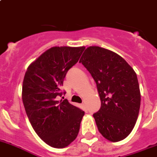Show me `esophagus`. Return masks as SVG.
Listing matches in <instances>:
<instances>
[{
  "label": "esophagus",
  "instance_id": "1",
  "mask_svg": "<svg viewBox=\"0 0 157 157\" xmlns=\"http://www.w3.org/2000/svg\"><path fill=\"white\" fill-rule=\"evenodd\" d=\"M81 105H82V108H83V109H85V111H86V106H85V103H82V104H81Z\"/></svg>",
  "mask_w": 157,
  "mask_h": 157
}]
</instances>
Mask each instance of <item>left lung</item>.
<instances>
[{
  "label": "left lung",
  "mask_w": 157,
  "mask_h": 157,
  "mask_svg": "<svg viewBox=\"0 0 157 157\" xmlns=\"http://www.w3.org/2000/svg\"><path fill=\"white\" fill-rule=\"evenodd\" d=\"M82 63L96 82L101 99L94 113L100 133L109 141L125 139L138 119L140 92L133 68L116 53L98 46L85 49Z\"/></svg>",
  "instance_id": "left-lung-1"
}]
</instances>
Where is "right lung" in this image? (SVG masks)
Instances as JSON below:
<instances>
[{
  "mask_svg": "<svg viewBox=\"0 0 157 157\" xmlns=\"http://www.w3.org/2000/svg\"><path fill=\"white\" fill-rule=\"evenodd\" d=\"M85 48L53 47L29 66L24 76L22 98L25 113L38 137L52 147H66L78 134L85 112L67 99L56 98L62 96L66 74Z\"/></svg>",
  "mask_w": 157,
  "mask_h": 157,
  "instance_id": "add662e5",
  "label": "right lung"
}]
</instances>
